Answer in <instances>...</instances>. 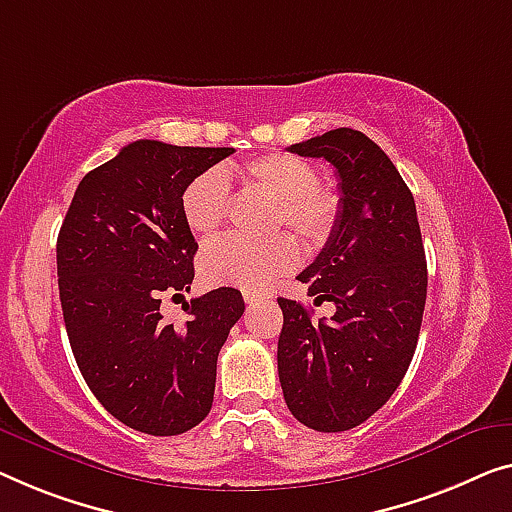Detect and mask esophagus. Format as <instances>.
Wrapping results in <instances>:
<instances>
[{
    "instance_id": "obj_1",
    "label": "esophagus",
    "mask_w": 512,
    "mask_h": 512,
    "mask_svg": "<svg viewBox=\"0 0 512 512\" xmlns=\"http://www.w3.org/2000/svg\"><path fill=\"white\" fill-rule=\"evenodd\" d=\"M243 299H246L248 305H257V303H262V301L269 299V296L259 294V292H243Z\"/></svg>"
}]
</instances>
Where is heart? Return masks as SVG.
I'll list each match as a JSON object with an SVG mask.
<instances>
[{"label":"heart","mask_w":512,"mask_h":512,"mask_svg":"<svg viewBox=\"0 0 512 512\" xmlns=\"http://www.w3.org/2000/svg\"><path fill=\"white\" fill-rule=\"evenodd\" d=\"M239 174L248 188L273 197L271 230L287 225L308 248L329 241L340 218L338 190L319 183L317 167L294 154H264L250 158L239 170H207L186 183L181 193V216L188 230L211 239L227 218L230 181ZM299 250L287 234L264 241L223 239L204 248L202 278L209 285L266 289L294 269Z\"/></svg>","instance_id":"b5f03b06"}]
</instances>
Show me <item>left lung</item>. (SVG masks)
Returning <instances> with one entry per match:
<instances>
[{
	"label": "left lung",
	"mask_w": 512,
	"mask_h": 512,
	"mask_svg": "<svg viewBox=\"0 0 512 512\" xmlns=\"http://www.w3.org/2000/svg\"><path fill=\"white\" fill-rule=\"evenodd\" d=\"M326 158L340 188V218L296 276L335 315L312 322L301 303L278 299V377L296 421L345 432L384 407L407 375L421 333L427 264L414 195L384 151L354 128L292 144Z\"/></svg>",
	"instance_id": "left-lung-1"
}]
</instances>
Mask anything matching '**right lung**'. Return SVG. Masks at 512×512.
Wrapping results in <instances>:
<instances>
[{
    "mask_svg": "<svg viewBox=\"0 0 512 512\" xmlns=\"http://www.w3.org/2000/svg\"><path fill=\"white\" fill-rule=\"evenodd\" d=\"M230 147L126 144L85 174L57 236L59 301L75 363L91 393L137 432L172 437L211 411L216 361L246 310L234 287L160 315L163 294L190 292L197 241L181 216L186 183Z\"/></svg>",
    "mask_w": 512,
    "mask_h": 512,
    "instance_id": "right-lung-1",
    "label": "right lung"
}]
</instances>
